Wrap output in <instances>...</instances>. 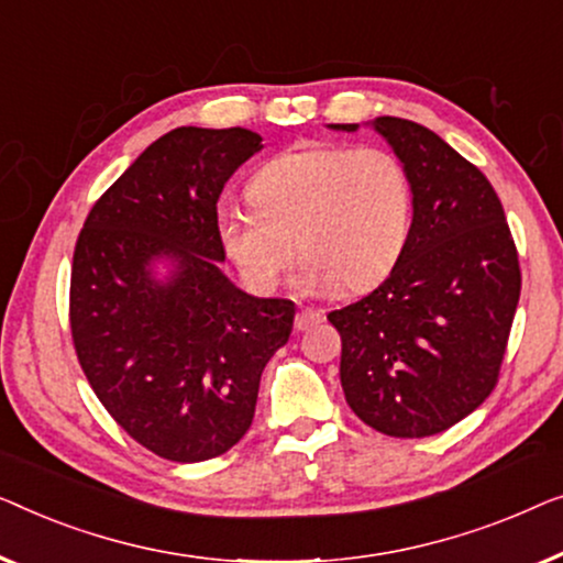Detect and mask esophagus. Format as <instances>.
I'll return each instance as SVG.
<instances>
[{"instance_id": "esophagus-1", "label": "esophagus", "mask_w": 563, "mask_h": 563, "mask_svg": "<svg viewBox=\"0 0 563 563\" xmlns=\"http://www.w3.org/2000/svg\"><path fill=\"white\" fill-rule=\"evenodd\" d=\"M321 321V313L313 311V308H300V311L296 313V329L298 331H306L316 327V323Z\"/></svg>"}]
</instances>
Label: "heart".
<instances>
[{
  "label": "heart",
  "instance_id": "heart-1",
  "mask_svg": "<svg viewBox=\"0 0 563 563\" xmlns=\"http://www.w3.org/2000/svg\"><path fill=\"white\" fill-rule=\"evenodd\" d=\"M252 209L217 213L221 250L257 290H273L303 257L308 285L362 290L406 250L413 180L390 150L306 145L267 161L247 186Z\"/></svg>",
  "mask_w": 563,
  "mask_h": 563
}]
</instances>
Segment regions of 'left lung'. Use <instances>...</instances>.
<instances>
[{
	"label": "left lung",
	"mask_w": 563,
	"mask_h": 563,
	"mask_svg": "<svg viewBox=\"0 0 563 563\" xmlns=\"http://www.w3.org/2000/svg\"><path fill=\"white\" fill-rule=\"evenodd\" d=\"M372 126L413 180V224L390 275L327 319L342 336L339 375L360 421L423 439L495 390L520 300L518 247L477 165L410 120L377 117Z\"/></svg>",
	"instance_id": "obj_1"
}]
</instances>
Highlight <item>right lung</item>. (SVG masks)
I'll list each match as a JSON object with an SVG mask.
<instances>
[{"instance_id":"1","label":"right lung","mask_w":563,"mask_h":563,"mask_svg":"<svg viewBox=\"0 0 563 563\" xmlns=\"http://www.w3.org/2000/svg\"><path fill=\"white\" fill-rule=\"evenodd\" d=\"M244 126H178L91 206L70 267L68 321L91 390L130 437L168 462H206L255 418L260 375L296 306L229 283L217 236L221 188L257 153ZM170 256L157 284L148 263Z\"/></svg>"}]
</instances>
